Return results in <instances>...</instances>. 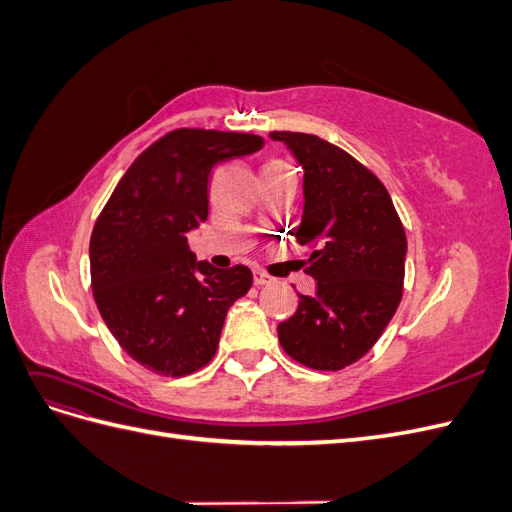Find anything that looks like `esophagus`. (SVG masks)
Masks as SVG:
<instances>
[{"label": "esophagus", "mask_w": 512, "mask_h": 512, "mask_svg": "<svg viewBox=\"0 0 512 512\" xmlns=\"http://www.w3.org/2000/svg\"><path fill=\"white\" fill-rule=\"evenodd\" d=\"M271 282H273V277H269L267 273L254 271V284H256V286H267V284H271Z\"/></svg>", "instance_id": "34e87169"}]
</instances>
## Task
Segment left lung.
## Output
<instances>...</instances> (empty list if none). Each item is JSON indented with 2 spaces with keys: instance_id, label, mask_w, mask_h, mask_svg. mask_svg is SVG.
<instances>
[{
  "instance_id": "1",
  "label": "left lung",
  "mask_w": 512,
  "mask_h": 512,
  "mask_svg": "<svg viewBox=\"0 0 512 512\" xmlns=\"http://www.w3.org/2000/svg\"><path fill=\"white\" fill-rule=\"evenodd\" d=\"M303 175L297 241L309 250L314 297L277 324L280 344L305 367L339 371L365 356L397 312L406 273V230L382 181L320 136L271 132Z\"/></svg>"
}]
</instances>
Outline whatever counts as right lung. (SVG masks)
Masks as SVG:
<instances>
[{
	"mask_svg": "<svg viewBox=\"0 0 512 512\" xmlns=\"http://www.w3.org/2000/svg\"><path fill=\"white\" fill-rule=\"evenodd\" d=\"M262 145L245 132H168L132 162L96 220L94 299L108 331L145 369L179 378L205 367L230 305L250 290V269L196 260L188 232L209 215L211 168Z\"/></svg>",
	"mask_w": 512,
	"mask_h": 512,
	"instance_id": "right-lung-1",
	"label": "right lung"
}]
</instances>
